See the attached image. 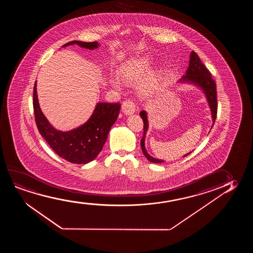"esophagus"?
I'll list each match as a JSON object with an SVG mask.
<instances>
[{
  "mask_svg": "<svg viewBox=\"0 0 253 253\" xmlns=\"http://www.w3.org/2000/svg\"><path fill=\"white\" fill-rule=\"evenodd\" d=\"M122 111L125 115H131L135 111V104L130 98L124 101L122 104Z\"/></svg>",
  "mask_w": 253,
  "mask_h": 253,
  "instance_id": "obj_1",
  "label": "esophagus"
}]
</instances>
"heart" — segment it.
I'll use <instances>...</instances> for the list:
<instances>
[{
	"label": "heart",
	"instance_id": "b5f03b06",
	"mask_svg": "<svg viewBox=\"0 0 253 253\" xmlns=\"http://www.w3.org/2000/svg\"><path fill=\"white\" fill-rule=\"evenodd\" d=\"M151 68V61L148 58H141V59H134L122 66L120 69V75L122 80L128 84H134L140 80H142L143 76H145L147 73H149ZM159 73H149L145 80L142 81L140 85V91L144 96H149L152 94L159 84ZM112 84L115 86L119 85V81L118 80H113L111 81Z\"/></svg>",
	"mask_w": 253,
	"mask_h": 253
}]
</instances>
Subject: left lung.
Listing matches in <instances>:
<instances>
[{"mask_svg": "<svg viewBox=\"0 0 253 253\" xmlns=\"http://www.w3.org/2000/svg\"><path fill=\"white\" fill-rule=\"evenodd\" d=\"M186 73H187V75L182 77V79H181L182 81H190L192 83L196 84L197 85L202 88V90H204L205 94L208 98V103L210 105V109H211V117H212V121H213L212 126H213L216 118H217V111H218L216 84H215L213 79L211 78V73L209 72V70L204 66L203 63L201 62V59L199 58L197 53L194 51L191 52L189 66H188ZM140 116L143 121V135L141 140L142 153L144 154L146 158L151 163H163L164 161L163 160L153 158L152 156H149L146 151L144 141H145L146 132L148 130V119H147V114L144 111L140 112ZM189 154L190 153L185 155L184 157L188 156Z\"/></svg>", "mask_w": 253, "mask_h": 253, "instance_id": "left-lung-1", "label": "left lung"}]
</instances>
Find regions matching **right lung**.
Listing matches in <instances>:
<instances>
[{
    "mask_svg": "<svg viewBox=\"0 0 253 253\" xmlns=\"http://www.w3.org/2000/svg\"><path fill=\"white\" fill-rule=\"evenodd\" d=\"M77 44L84 48H97V42H84L73 41L63 46ZM35 123L41 135L52 150L63 159L75 164H85L93 161L99 154L107 140L111 126L118 119L121 105L119 103H98L90 119L79 128L71 131L57 130L49 124L40 108L34 87L33 98Z\"/></svg>",
    "mask_w": 253,
    "mask_h": 253,
    "instance_id": "obj_1",
    "label": "right lung"
}]
</instances>
